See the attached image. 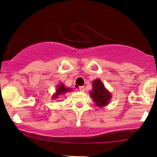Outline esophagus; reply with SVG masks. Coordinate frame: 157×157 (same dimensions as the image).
<instances>
[{
    "mask_svg": "<svg viewBox=\"0 0 157 157\" xmlns=\"http://www.w3.org/2000/svg\"><path fill=\"white\" fill-rule=\"evenodd\" d=\"M79 90H80V92H84V91H85V87H84V86H80V87H79Z\"/></svg>",
    "mask_w": 157,
    "mask_h": 157,
    "instance_id": "34e87169",
    "label": "esophagus"
}]
</instances>
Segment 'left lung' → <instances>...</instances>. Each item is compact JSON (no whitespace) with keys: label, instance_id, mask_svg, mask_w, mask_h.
<instances>
[{"label":"left lung","instance_id":"left-lung-1","mask_svg":"<svg viewBox=\"0 0 157 157\" xmlns=\"http://www.w3.org/2000/svg\"><path fill=\"white\" fill-rule=\"evenodd\" d=\"M92 92H90L92 98L98 107L107 106L111 98V94L106 90L103 83L96 79L92 82Z\"/></svg>","mask_w":157,"mask_h":157}]
</instances>
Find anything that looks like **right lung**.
Masks as SVG:
<instances>
[{
  "label": "right lung",
  "instance_id": "add662e5",
  "mask_svg": "<svg viewBox=\"0 0 157 157\" xmlns=\"http://www.w3.org/2000/svg\"><path fill=\"white\" fill-rule=\"evenodd\" d=\"M71 91V89L66 88L63 83L59 84V85L57 86L56 90V93L52 95V99H56V98H59V95H63Z\"/></svg>",
  "mask_w": 157,
  "mask_h": 157
}]
</instances>
